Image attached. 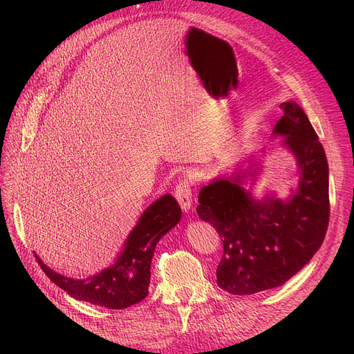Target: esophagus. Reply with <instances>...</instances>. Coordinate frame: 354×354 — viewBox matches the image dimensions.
Returning <instances> with one entry per match:
<instances>
[{
    "instance_id": "34e87169",
    "label": "esophagus",
    "mask_w": 354,
    "mask_h": 354,
    "mask_svg": "<svg viewBox=\"0 0 354 354\" xmlns=\"http://www.w3.org/2000/svg\"><path fill=\"white\" fill-rule=\"evenodd\" d=\"M174 196L180 207L183 211H189L192 207V185L187 178L180 180L176 189H174Z\"/></svg>"
}]
</instances>
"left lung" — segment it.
Wrapping results in <instances>:
<instances>
[{
    "instance_id": "left-lung-1",
    "label": "left lung",
    "mask_w": 354,
    "mask_h": 354,
    "mask_svg": "<svg viewBox=\"0 0 354 354\" xmlns=\"http://www.w3.org/2000/svg\"><path fill=\"white\" fill-rule=\"evenodd\" d=\"M281 109L283 116L274 134L286 136L283 145L297 158L299 185L294 195L286 202L273 196L257 202L241 186L250 174L243 171L234 178L211 181L198 196V216L212 224L223 241L217 283L233 295H251L285 283L312 260L328 230L325 149L297 103L285 102Z\"/></svg>"
}]
</instances>
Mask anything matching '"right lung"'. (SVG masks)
<instances>
[{
	"label": "right lung",
	"instance_id": "right-lung-1",
	"mask_svg": "<svg viewBox=\"0 0 354 354\" xmlns=\"http://www.w3.org/2000/svg\"><path fill=\"white\" fill-rule=\"evenodd\" d=\"M180 217L181 209L173 196L164 195L155 201L130 233L115 266L87 279L62 276L42 263L37 254L35 259L50 281L71 297L106 308H127L147 297L155 246Z\"/></svg>",
	"mask_w": 354,
	"mask_h": 354
}]
</instances>
